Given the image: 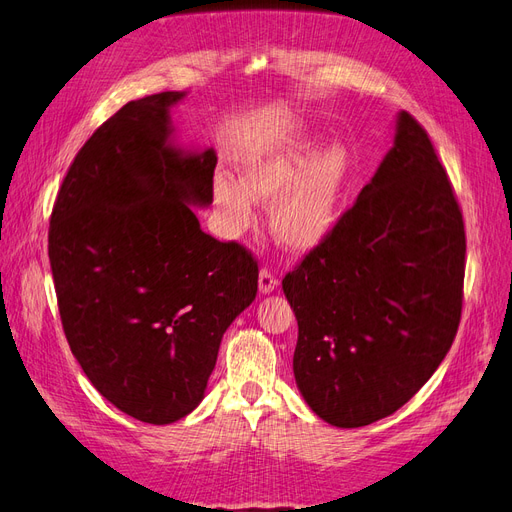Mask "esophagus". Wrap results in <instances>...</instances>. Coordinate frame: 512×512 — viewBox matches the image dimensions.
I'll return each mask as SVG.
<instances>
[{
	"mask_svg": "<svg viewBox=\"0 0 512 512\" xmlns=\"http://www.w3.org/2000/svg\"><path fill=\"white\" fill-rule=\"evenodd\" d=\"M277 277L269 271V269H260L258 273V290L260 294H271L275 288H277Z\"/></svg>",
	"mask_w": 512,
	"mask_h": 512,
	"instance_id": "esophagus-1",
	"label": "esophagus"
}]
</instances>
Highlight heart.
Returning a JSON list of instances; mask_svg holds the SVG:
<instances>
[{
  "mask_svg": "<svg viewBox=\"0 0 512 512\" xmlns=\"http://www.w3.org/2000/svg\"><path fill=\"white\" fill-rule=\"evenodd\" d=\"M350 175L352 162L342 145L320 151L316 143L301 141L250 158L241 181L218 173L211 194L230 237L254 224V203L277 200L269 220L273 239L288 252L309 254L335 232Z\"/></svg>",
  "mask_w": 512,
  "mask_h": 512,
  "instance_id": "heart-1",
  "label": "heart"
}]
</instances>
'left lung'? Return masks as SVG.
Returning a JSON list of instances; mask_svg holds the SVG:
<instances>
[{"label":"left lung","instance_id":"8db88e82","mask_svg":"<svg viewBox=\"0 0 512 512\" xmlns=\"http://www.w3.org/2000/svg\"><path fill=\"white\" fill-rule=\"evenodd\" d=\"M463 260L451 181L427 132L399 111L376 175L282 282L299 324L294 380L322 421L376 423L433 376L459 327Z\"/></svg>","mask_w":512,"mask_h":512}]
</instances>
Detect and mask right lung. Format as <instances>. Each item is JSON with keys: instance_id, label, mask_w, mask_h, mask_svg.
Masks as SVG:
<instances>
[{"instance_id": "obj_1", "label": "right lung", "mask_w": 512, "mask_h": 512, "mask_svg": "<svg viewBox=\"0 0 512 512\" xmlns=\"http://www.w3.org/2000/svg\"><path fill=\"white\" fill-rule=\"evenodd\" d=\"M185 91L132 100L91 134L57 194L49 258L76 361L115 408L151 425L188 416L226 329L256 299L258 265L200 228L215 151L175 143Z\"/></svg>"}]
</instances>
